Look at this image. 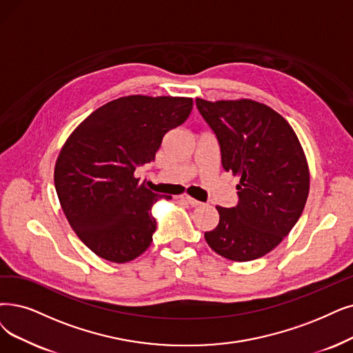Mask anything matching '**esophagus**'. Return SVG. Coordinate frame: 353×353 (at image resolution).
Instances as JSON below:
<instances>
[{
	"label": "esophagus",
	"instance_id": "obj_1",
	"mask_svg": "<svg viewBox=\"0 0 353 353\" xmlns=\"http://www.w3.org/2000/svg\"><path fill=\"white\" fill-rule=\"evenodd\" d=\"M179 199H181L182 201H185L187 204L192 205V207H196V205H201V203H200L199 200H195V199H192V196H191L190 194H181V195H179Z\"/></svg>",
	"mask_w": 353,
	"mask_h": 353
}]
</instances>
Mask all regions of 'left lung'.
Returning a JSON list of instances; mask_svg holds the SVG:
<instances>
[{
  "label": "left lung",
  "instance_id": "left-lung-1",
  "mask_svg": "<svg viewBox=\"0 0 353 353\" xmlns=\"http://www.w3.org/2000/svg\"><path fill=\"white\" fill-rule=\"evenodd\" d=\"M217 136L224 171L239 176V203L217 205L219 224L204 237L220 256L248 262L276 248L299 221L310 191V169L290 123L266 104L196 98Z\"/></svg>",
  "mask_w": 353,
  "mask_h": 353
}]
</instances>
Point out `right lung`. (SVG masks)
<instances>
[{
  "mask_svg": "<svg viewBox=\"0 0 353 353\" xmlns=\"http://www.w3.org/2000/svg\"><path fill=\"white\" fill-rule=\"evenodd\" d=\"M188 97L128 95L112 100L69 134L54 163V188L77 236L97 256L124 263L150 246L161 195L134 176L154 159L163 136L184 123Z\"/></svg>",
  "mask_w": 353,
  "mask_h": 353,
  "instance_id": "add662e5",
  "label": "right lung"
}]
</instances>
